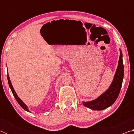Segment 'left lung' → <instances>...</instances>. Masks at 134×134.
I'll use <instances>...</instances> for the list:
<instances>
[{
  "label": "left lung",
  "mask_w": 134,
  "mask_h": 134,
  "mask_svg": "<svg viewBox=\"0 0 134 134\" xmlns=\"http://www.w3.org/2000/svg\"><path fill=\"white\" fill-rule=\"evenodd\" d=\"M124 75V67L122 61V53L120 49V57L118 65L114 79L109 89L98 98L91 102H83L86 107L93 110H101L109 107L116 100L121 90Z\"/></svg>",
  "instance_id": "1"
}]
</instances>
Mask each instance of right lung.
Masks as SVG:
<instances>
[{"mask_svg": "<svg viewBox=\"0 0 134 134\" xmlns=\"http://www.w3.org/2000/svg\"><path fill=\"white\" fill-rule=\"evenodd\" d=\"M8 80L9 85V87H10V89H11V90H12V93H13V96H14L15 99L16 100V101L18 102V103L19 104V105L21 106V107H22V108H23L24 110L28 111V112H29V110H28V108L27 107V106L22 101V100H21V99H20L19 97L18 96L17 94L16 93L15 90L13 89V86H12V83H11V82H10V79H9V76L8 74Z\"/></svg>", "mask_w": 134, "mask_h": 134, "instance_id": "obj_1", "label": "right lung"}]
</instances>
